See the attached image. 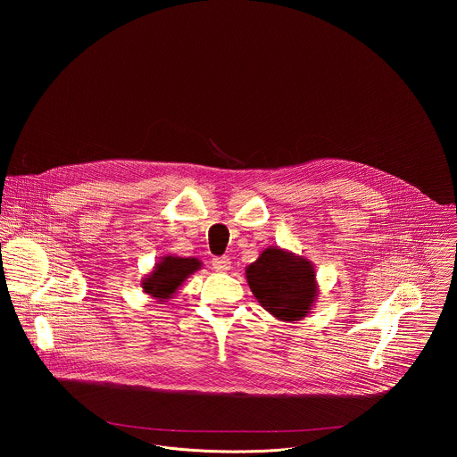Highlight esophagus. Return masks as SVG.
<instances>
[{"label":"esophagus","mask_w":457,"mask_h":457,"mask_svg":"<svg viewBox=\"0 0 457 457\" xmlns=\"http://www.w3.org/2000/svg\"><path fill=\"white\" fill-rule=\"evenodd\" d=\"M212 269L218 270V272H227V270H230V259H227V257L212 259Z\"/></svg>","instance_id":"34e87169"}]
</instances>
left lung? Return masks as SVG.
Segmentation results:
<instances>
[{
	"label": "left lung",
	"mask_w": 457,
	"mask_h": 457,
	"mask_svg": "<svg viewBox=\"0 0 457 457\" xmlns=\"http://www.w3.org/2000/svg\"><path fill=\"white\" fill-rule=\"evenodd\" d=\"M315 276L312 262L278 246L265 248L261 257L246 267L253 295L263 310L283 322L301 320L310 313L319 295Z\"/></svg>",
	"instance_id": "left-lung-1"
}]
</instances>
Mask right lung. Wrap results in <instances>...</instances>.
<instances>
[{
  "label": "right lung",
  "instance_id": "1",
  "mask_svg": "<svg viewBox=\"0 0 457 457\" xmlns=\"http://www.w3.org/2000/svg\"><path fill=\"white\" fill-rule=\"evenodd\" d=\"M200 261L194 257L183 259L176 255H165L158 263H154V269L142 279V288L151 297L165 303L167 299H172L178 288L187 281V278L200 269Z\"/></svg>",
  "mask_w": 457,
  "mask_h": 457
}]
</instances>
